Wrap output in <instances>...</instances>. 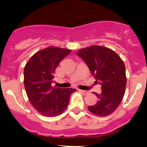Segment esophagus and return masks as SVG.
I'll return each mask as SVG.
<instances>
[{
    "mask_svg": "<svg viewBox=\"0 0 147 147\" xmlns=\"http://www.w3.org/2000/svg\"><path fill=\"white\" fill-rule=\"evenodd\" d=\"M79 92H80L81 93H82L83 95H87V94H88V91H86V90H79Z\"/></svg>",
    "mask_w": 147,
    "mask_h": 147,
    "instance_id": "1",
    "label": "esophagus"
}]
</instances>
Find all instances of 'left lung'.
<instances>
[{
	"label": "left lung",
	"mask_w": 147,
	"mask_h": 147,
	"mask_svg": "<svg viewBox=\"0 0 147 147\" xmlns=\"http://www.w3.org/2000/svg\"><path fill=\"white\" fill-rule=\"evenodd\" d=\"M77 55L85 61L96 82L101 84V93L94 92L98 101L88 106V110L101 117L111 114L120 105L126 90L127 79L123 61L114 51L99 45L82 48Z\"/></svg>",
	"instance_id": "8db88e82"
}]
</instances>
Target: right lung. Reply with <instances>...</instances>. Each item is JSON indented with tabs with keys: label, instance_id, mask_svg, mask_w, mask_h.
<instances>
[{
	"label": "right lung",
	"instance_id": "obj_1",
	"mask_svg": "<svg viewBox=\"0 0 147 147\" xmlns=\"http://www.w3.org/2000/svg\"><path fill=\"white\" fill-rule=\"evenodd\" d=\"M70 49L49 47L36 52L26 62L24 84L28 100L40 114L55 117L62 114L76 90L52 86L55 69Z\"/></svg>",
	"mask_w": 147,
	"mask_h": 147
}]
</instances>
